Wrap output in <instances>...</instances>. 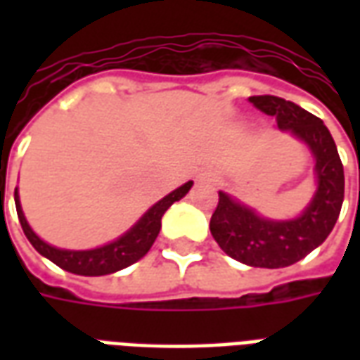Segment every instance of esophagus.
Wrapping results in <instances>:
<instances>
[{"label":"esophagus","instance_id":"obj_1","mask_svg":"<svg viewBox=\"0 0 360 360\" xmlns=\"http://www.w3.org/2000/svg\"><path fill=\"white\" fill-rule=\"evenodd\" d=\"M200 181H212V175L210 173H204V175H200Z\"/></svg>","mask_w":360,"mask_h":360}]
</instances>
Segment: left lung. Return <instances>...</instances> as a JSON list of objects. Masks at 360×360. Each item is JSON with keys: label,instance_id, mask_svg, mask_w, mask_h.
Masks as SVG:
<instances>
[{"label": "left lung", "instance_id": "1", "mask_svg": "<svg viewBox=\"0 0 360 360\" xmlns=\"http://www.w3.org/2000/svg\"><path fill=\"white\" fill-rule=\"evenodd\" d=\"M249 102L274 115L281 133L307 144L314 162L316 191L304 210L289 219L260 216L255 208L219 191L210 231L227 257L255 268H285L320 247L340 218L345 177L332 134L322 119L278 96H250Z\"/></svg>", "mask_w": 360, "mask_h": 360}]
</instances>
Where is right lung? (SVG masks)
<instances>
[{
    "label": "right lung",
    "mask_w": 360,
    "mask_h": 360,
    "mask_svg": "<svg viewBox=\"0 0 360 360\" xmlns=\"http://www.w3.org/2000/svg\"><path fill=\"white\" fill-rule=\"evenodd\" d=\"M193 187V181H187L185 185H181L169 195H165L162 200H158L154 206H150L148 210L142 214L139 221L131 229H127L125 233L113 239L111 243H105L102 247L86 250H69L53 247L50 243L40 239L32 231V227L28 226L27 218L22 214L19 200V188H15V206H17V216H19L20 227L27 235L30 245L34 247L42 257L51 260L53 264L63 268L65 271L77 274V276H108L115 271L123 270L127 266L139 262L150 247L156 241L158 233L162 229V216L173 202L181 200Z\"/></svg>",
    "instance_id": "add662e5"
}]
</instances>
